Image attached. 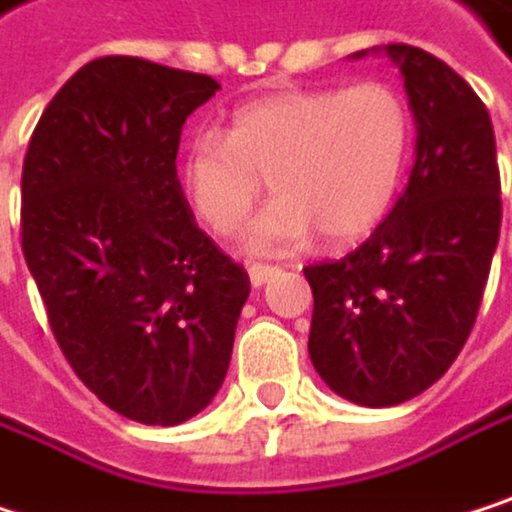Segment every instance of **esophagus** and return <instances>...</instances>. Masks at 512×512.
Segmentation results:
<instances>
[{"label": "esophagus", "instance_id": "1", "mask_svg": "<svg viewBox=\"0 0 512 512\" xmlns=\"http://www.w3.org/2000/svg\"><path fill=\"white\" fill-rule=\"evenodd\" d=\"M273 276H279V267H270V264H251V267H248V279H251L254 288L267 285Z\"/></svg>", "mask_w": 512, "mask_h": 512}]
</instances>
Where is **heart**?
<instances>
[{
	"label": "heart",
	"mask_w": 512,
	"mask_h": 512,
	"mask_svg": "<svg viewBox=\"0 0 512 512\" xmlns=\"http://www.w3.org/2000/svg\"><path fill=\"white\" fill-rule=\"evenodd\" d=\"M408 149L411 113L390 83L288 89L236 107L227 134H194L179 182L209 230L233 233L270 176L279 200L242 233L248 251H285L315 230L351 242L387 215Z\"/></svg>",
	"instance_id": "b5f03b06"
}]
</instances>
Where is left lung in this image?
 Instances as JSON below:
<instances>
[{"label": "left lung", "instance_id": "obj_1", "mask_svg": "<svg viewBox=\"0 0 512 512\" xmlns=\"http://www.w3.org/2000/svg\"><path fill=\"white\" fill-rule=\"evenodd\" d=\"M384 50L417 119L408 188L360 248L303 270L315 297L309 357L333 393L366 408L402 405L453 366L501 233L486 104L438 56L411 44Z\"/></svg>", "mask_w": 512, "mask_h": 512}]
</instances>
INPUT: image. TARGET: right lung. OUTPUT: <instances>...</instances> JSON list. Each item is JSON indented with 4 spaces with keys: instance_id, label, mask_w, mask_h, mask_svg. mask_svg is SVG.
<instances>
[{
    "instance_id": "1",
    "label": "right lung",
    "mask_w": 512,
    "mask_h": 512,
    "mask_svg": "<svg viewBox=\"0 0 512 512\" xmlns=\"http://www.w3.org/2000/svg\"><path fill=\"white\" fill-rule=\"evenodd\" d=\"M212 77L137 56L86 62L23 158L20 242L74 375L116 414L179 426L218 393L248 273L197 227L176 176Z\"/></svg>"
}]
</instances>
